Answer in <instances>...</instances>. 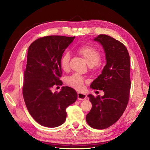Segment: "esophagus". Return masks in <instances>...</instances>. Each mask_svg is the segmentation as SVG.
<instances>
[{
    "instance_id": "1",
    "label": "esophagus",
    "mask_w": 150,
    "mask_h": 150,
    "mask_svg": "<svg viewBox=\"0 0 150 150\" xmlns=\"http://www.w3.org/2000/svg\"><path fill=\"white\" fill-rule=\"evenodd\" d=\"M87 98V95L84 93H78V99L79 100H85Z\"/></svg>"
}]
</instances>
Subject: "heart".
<instances>
[{
	"instance_id": "heart-1",
	"label": "heart",
	"mask_w": 150,
	"mask_h": 150,
	"mask_svg": "<svg viewBox=\"0 0 150 150\" xmlns=\"http://www.w3.org/2000/svg\"><path fill=\"white\" fill-rule=\"evenodd\" d=\"M76 52L83 57L91 68L96 67L101 59V54L98 50L91 45H83L76 49ZM70 54L65 52L61 58V66L62 69L67 71L69 68ZM67 84L77 89L83 88L84 79L83 76L78 74H74L67 79Z\"/></svg>"
}]
</instances>
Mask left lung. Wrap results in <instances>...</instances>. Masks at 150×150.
<instances>
[{"instance_id":"1","label":"left lung","mask_w":150,"mask_h":150,"mask_svg":"<svg viewBox=\"0 0 150 150\" xmlns=\"http://www.w3.org/2000/svg\"><path fill=\"white\" fill-rule=\"evenodd\" d=\"M100 42L106 53V64L102 73L90 85L104 94H89L92 108L86 120L92 128L103 129L115 124L128 105L130 93V58L125 45L111 36L99 34L94 39Z\"/></svg>"}]
</instances>
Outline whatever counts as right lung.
Listing matches in <instances>:
<instances>
[{
	"label": "right lung",
	"instance_id": "add662e5",
	"mask_svg": "<svg viewBox=\"0 0 150 150\" xmlns=\"http://www.w3.org/2000/svg\"><path fill=\"white\" fill-rule=\"evenodd\" d=\"M74 38L44 36L29 47L22 94L32 117L48 128L64 123L66 109L78 98L76 91L68 86H63L59 92L52 91L54 86L62 84L61 58Z\"/></svg>",
	"mask_w": 150,
	"mask_h": 150
}]
</instances>
